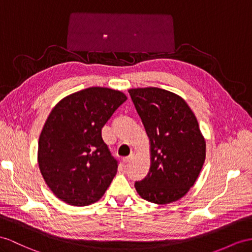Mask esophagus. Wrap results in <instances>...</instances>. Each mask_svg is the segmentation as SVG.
Listing matches in <instances>:
<instances>
[{
    "instance_id": "1",
    "label": "esophagus",
    "mask_w": 252,
    "mask_h": 252,
    "mask_svg": "<svg viewBox=\"0 0 252 252\" xmlns=\"http://www.w3.org/2000/svg\"><path fill=\"white\" fill-rule=\"evenodd\" d=\"M134 156H135V153H134V152H132V153L130 154V156H128L127 158H124V163H125V164H128L130 162H132L133 158H134Z\"/></svg>"
}]
</instances>
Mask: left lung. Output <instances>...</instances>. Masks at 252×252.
<instances>
[{
	"mask_svg": "<svg viewBox=\"0 0 252 252\" xmlns=\"http://www.w3.org/2000/svg\"><path fill=\"white\" fill-rule=\"evenodd\" d=\"M150 141V169L135 182L147 201L168 204L184 197L205 160V139L181 96L158 87L128 90Z\"/></svg>",
	"mask_w": 252,
	"mask_h": 252,
	"instance_id": "left-lung-1",
	"label": "left lung"
}]
</instances>
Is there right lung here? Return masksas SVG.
Returning a JSON list of instances; mask_svg holds the SVG:
<instances>
[{
	"instance_id": "obj_1",
	"label": "right lung",
	"mask_w": 252,
	"mask_h": 252,
	"mask_svg": "<svg viewBox=\"0 0 252 252\" xmlns=\"http://www.w3.org/2000/svg\"><path fill=\"white\" fill-rule=\"evenodd\" d=\"M126 99L119 90L89 87L64 96L51 111L38 141V165L62 201L85 206L104 195L118 163L101 130Z\"/></svg>"
}]
</instances>
